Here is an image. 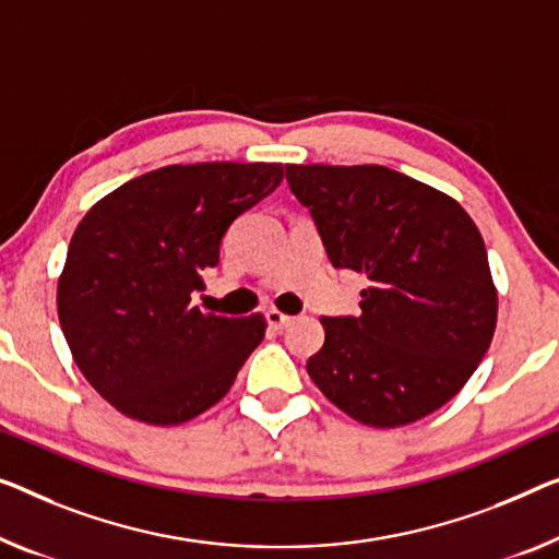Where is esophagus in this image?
<instances>
[{
  "mask_svg": "<svg viewBox=\"0 0 559 559\" xmlns=\"http://www.w3.org/2000/svg\"><path fill=\"white\" fill-rule=\"evenodd\" d=\"M265 321H269V326H271V329L281 331V329H286L290 321H294V316L283 313V311H278V308H271V311L265 313Z\"/></svg>",
  "mask_w": 559,
  "mask_h": 559,
  "instance_id": "obj_1",
  "label": "esophagus"
}]
</instances>
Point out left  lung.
I'll return each mask as SVG.
<instances>
[{"label":"left lung","mask_w":559,"mask_h":559,"mask_svg":"<svg viewBox=\"0 0 559 559\" xmlns=\"http://www.w3.org/2000/svg\"><path fill=\"white\" fill-rule=\"evenodd\" d=\"M336 269L369 278L361 316H323L308 359L331 404L373 429L419 421L485 359L497 288L469 213L441 190L384 165H286Z\"/></svg>","instance_id":"obj_1"}]
</instances>
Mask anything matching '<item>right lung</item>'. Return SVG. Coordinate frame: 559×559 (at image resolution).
<instances>
[{
  "label": "right lung",
  "instance_id": "add662e5",
  "mask_svg": "<svg viewBox=\"0 0 559 559\" xmlns=\"http://www.w3.org/2000/svg\"><path fill=\"white\" fill-rule=\"evenodd\" d=\"M281 163L165 165L90 207L70 240L57 313L74 364L130 419L175 427L218 404L265 336L263 313L193 304L240 213L278 188Z\"/></svg>",
  "mask_w": 559,
  "mask_h": 559
}]
</instances>
